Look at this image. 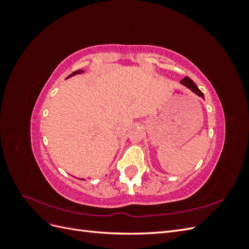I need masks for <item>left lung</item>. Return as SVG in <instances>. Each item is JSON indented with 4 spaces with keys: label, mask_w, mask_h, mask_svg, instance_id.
<instances>
[{
    "label": "left lung",
    "mask_w": 249,
    "mask_h": 249,
    "mask_svg": "<svg viewBox=\"0 0 249 249\" xmlns=\"http://www.w3.org/2000/svg\"><path fill=\"white\" fill-rule=\"evenodd\" d=\"M180 84L184 85L187 88H189L192 92H194L196 95L200 96L201 99H205V96H203V93L200 91V90L198 89V87L196 86V84H195V83L190 78L185 77L182 81H180Z\"/></svg>",
    "instance_id": "1"
}]
</instances>
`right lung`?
<instances>
[{
  "mask_svg": "<svg viewBox=\"0 0 249 249\" xmlns=\"http://www.w3.org/2000/svg\"><path fill=\"white\" fill-rule=\"evenodd\" d=\"M84 72V71H82V70H80V71H73L71 74H70L69 77H67L66 79H69V78H71V77H72V76H76V74H78V73H83ZM81 179H83V178H81Z\"/></svg>",
  "mask_w": 249,
  "mask_h": 249,
  "instance_id": "right-lung-1",
  "label": "right lung"
}]
</instances>
